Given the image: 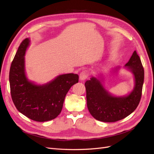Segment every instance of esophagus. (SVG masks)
Segmentation results:
<instances>
[{
    "label": "esophagus",
    "mask_w": 154,
    "mask_h": 154,
    "mask_svg": "<svg viewBox=\"0 0 154 154\" xmlns=\"http://www.w3.org/2000/svg\"><path fill=\"white\" fill-rule=\"evenodd\" d=\"M89 74H90V73H89V71L87 70H85L82 71V72L80 73V76H79L81 81H84L85 79H86L88 77Z\"/></svg>",
    "instance_id": "obj_1"
}]
</instances>
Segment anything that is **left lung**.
Masks as SVG:
<instances>
[{
    "label": "left lung",
    "instance_id": "left-lung-1",
    "mask_svg": "<svg viewBox=\"0 0 154 154\" xmlns=\"http://www.w3.org/2000/svg\"><path fill=\"white\" fill-rule=\"evenodd\" d=\"M134 76L133 91L126 96L116 97L111 95L100 80L92 77L85 83L87 91V108L92 116L102 122H116L133 113L140 101L144 71L140 57L134 51L125 64Z\"/></svg>",
    "mask_w": 154,
    "mask_h": 154
}]
</instances>
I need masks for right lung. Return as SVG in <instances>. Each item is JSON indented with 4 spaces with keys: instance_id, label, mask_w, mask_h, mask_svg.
Instances as JSON below:
<instances>
[{
    "instance_id": "right-lung-1",
    "label": "right lung",
    "mask_w": 154,
    "mask_h": 154,
    "mask_svg": "<svg viewBox=\"0 0 154 154\" xmlns=\"http://www.w3.org/2000/svg\"><path fill=\"white\" fill-rule=\"evenodd\" d=\"M29 42L26 38L21 42L10 66V93L20 113L33 121L44 122L55 119L60 113L67 92L78 83L79 75H60L43 85L29 81L25 73L24 56Z\"/></svg>"
}]
</instances>
